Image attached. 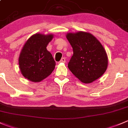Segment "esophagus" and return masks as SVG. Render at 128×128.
<instances>
[{"instance_id":"1","label":"esophagus","mask_w":128,"mask_h":128,"mask_svg":"<svg viewBox=\"0 0 128 128\" xmlns=\"http://www.w3.org/2000/svg\"><path fill=\"white\" fill-rule=\"evenodd\" d=\"M59 62H60V63H62V62L64 63V62H66V59H65V58H62L61 60H60V61H59Z\"/></svg>"}]
</instances>
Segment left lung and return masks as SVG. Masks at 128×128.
I'll use <instances>...</instances> for the list:
<instances>
[{"label":"left lung","mask_w":128,"mask_h":128,"mask_svg":"<svg viewBox=\"0 0 128 128\" xmlns=\"http://www.w3.org/2000/svg\"><path fill=\"white\" fill-rule=\"evenodd\" d=\"M66 38L73 49L68 63L71 72L84 83L100 78L108 67V56L102 44L94 36L84 32L69 33Z\"/></svg>","instance_id":"1"}]
</instances>
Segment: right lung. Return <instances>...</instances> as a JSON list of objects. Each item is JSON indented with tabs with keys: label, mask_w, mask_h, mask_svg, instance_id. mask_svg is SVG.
Returning <instances> with one entry per match:
<instances>
[{
	"label": "right lung",
	"mask_w": 128,
	"mask_h": 128,
	"mask_svg": "<svg viewBox=\"0 0 128 128\" xmlns=\"http://www.w3.org/2000/svg\"><path fill=\"white\" fill-rule=\"evenodd\" d=\"M52 38V34H36L24 46L20 54L18 64L22 75L30 81H41L54 70L56 62L46 49Z\"/></svg>",
	"instance_id": "right-lung-1"
}]
</instances>
